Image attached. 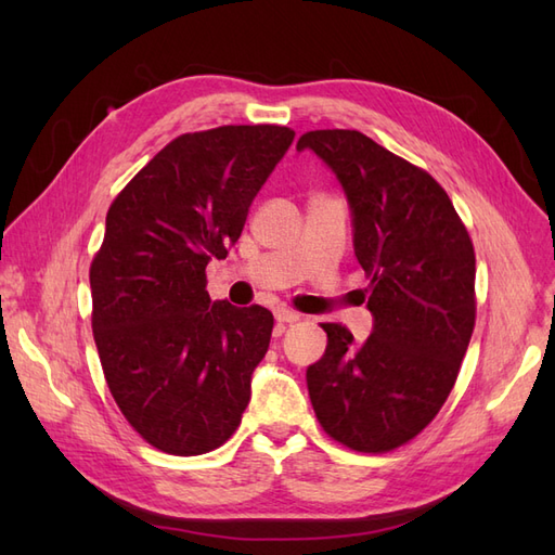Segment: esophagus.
Returning <instances> with one entry per match:
<instances>
[{
	"mask_svg": "<svg viewBox=\"0 0 555 555\" xmlns=\"http://www.w3.org/2000/svg\"><path fill=\"white\" fill-rule=\"evenodd\" d=\"M300 317H304V314L296 312V310H289V308H275V319H278V322H282V324L298 322Z\"/></svg>",
	"mask_w": 555,
	"mask_h": 555,
	"instance_id": "1",
	"label": "esophagus"
}]
</instances>
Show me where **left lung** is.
I'll use <instances>...</instances> for the list:
<instances>
[{
    "instance_id": "obj_1",
    "label": "left lung",
    "mask_w": 555,
    "mask_h": 555,
    "mask_svg": "<svg viewBox=\"0 0 555 555\" xmlns=\"http://www.w3.org/2000/svg\"><path fill=\"white\" fill-rule=\"evenodd\" d=\"M338 176L375 317L365 343L322 324L308 391L328 438L384 453L414 440L444 405L475 331V247L442 184L357 129L298 139Z\"/></svg>"
}]
</instances>
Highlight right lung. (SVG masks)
<instances>
[{
    "mask_svg": "<svg viewBox=\"0 0 555 555\" xmlns=\"http://www.w3.org/2000/svg\"><path fill=\"white\" fill-rule=\"evenodd\" d=\"M294 141L280 125L182 133L115 196L90 266L92 333L129 426L173 456L222 447L241 426L273 314L210 300L208 261Z\"/></svg>",
    "mask_w": 555,
    "mask_h": 555,
    "instance_id": "obj_1",
    "label": "right lung"
}]
</instances>
